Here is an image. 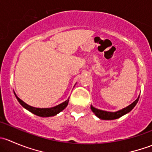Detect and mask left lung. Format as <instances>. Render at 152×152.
Instances as JSON below:
<instances>
[{
  "label": "left lung",
  "mask_w": 152,
  "mask_h": 152,
  "mask_svg": "<svg viewBox=\"0 0 152 152\" xmlns=\"http://www.w3.org/2000/svg\"><path fill=\"white\" fill-rule=\"evenodd\" d=\"M139 98H140V96H138V98H137L132 104H131L129 105L128 107H125V108L122 109V110H118V111L117 112L104 111V110H99V109L95 108V107H93L92 105L90 106V108H91L92 111L94 113V114L100 119H102V120H114V119L119 118L124 115H126V113H129V112L135 107V105L137 104V102H138L139 100Z\"/></svg>",
  "instance_id": "left-lung-1"
}]
</instances>
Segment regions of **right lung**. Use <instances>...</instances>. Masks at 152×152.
<instances>
[{"instance_id":"obj_1","label":"right lung","mask_w":152,"mask_h":152,"mask_svg":"<svg viewBox=\"0 0 152 152\" xmlns=\"http://www.w3.org/2000/svg\"><path fill=\"white\" fill-rule=\"evenodd\" d=\"M15 96H16L17 99H18V102L25 109H26L27 110H28L29 112H31L33 114L36 115L37 116H40V117H50V116H54L56 115H57L58 113H60L61 111L64 110L65 107L67 106L69 102V98L67 99L65 102H62V104L59 105H56L53 107H50V108H37V107H31V106H29L26 104L25 102H23L18 97L16 96V94L15 93Z\"/></svg>"}]
</instances>
